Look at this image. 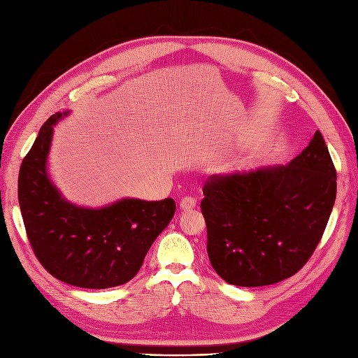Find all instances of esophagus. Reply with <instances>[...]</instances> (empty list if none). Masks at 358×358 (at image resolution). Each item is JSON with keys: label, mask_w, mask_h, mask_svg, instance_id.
<instances>
[{"label": "esophagus", "mask_w": 358, "mask_h": 358, "mask_svg": "<svg viewBox=\"0 0 358 358\" xmlns=\"http://www.w3.org/2000/svg\"><path fill=\"white\" fill-rule=\"evenodd\" d=\"M196 205H197V201H196L194 197H183L180 200V209L182 210H189L192 208H196Z\"/></svg>", "instance_id": "34e87169"}]
</instances>
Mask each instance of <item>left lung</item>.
Here are the masks:
<instances>
[{"label": "left lung", "mask_w": 358, "mask_h": 358, "mask_svg": "<svg viewBox=\"0 0 358 358\" xmlns=\"http://www.w3.org/2000/svg\"><path fill=\"white\" fill-rule=\"evenodd\" d=\"M336 187L320 131L287 166L210 176L200 208L212 268L224 282L244 287L294 275L320 244Z\"/></svg>", "instance_id": "left-lung-1"}]
</instances>
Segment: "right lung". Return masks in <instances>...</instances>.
<instances>
[{"mask_svg": "<svg viewBox=\"0 0 358 358\" xmlns=\"http://www.w3.org/2000/svg\"><path fill=\"white\" fill-rule=\"evenodd\" d=\"M71 111L51 115L24 158L17 199L28 239L38 262L62 282L107 289L128 283L153 241L176 210L173 199L148 201L124 197L102 208L69 201L48 175L54 127Z\"/></svg>", "mask_w": 358, "mask_h": 358, "instance_id": "add662e5", "label": "right lung"}]
</instances>
